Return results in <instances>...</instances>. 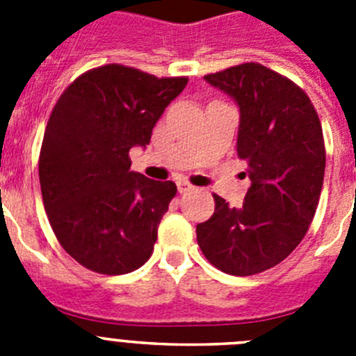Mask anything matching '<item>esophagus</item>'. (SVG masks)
Here are the masks:
<instances>
[{"instance_id":"obj_1","label":"esophagus","mask_w":356,"mask_h":356,"mask_svg":"<svg viewBox=\"0 0 356 356\" xmlns=\"http://www.w3.org/2000/svg\"><path fill=\"white\" fill-rule=\"evenodd\" d=\"M176 185H178V193H180V194H185V193H188V191H193V188H194L193 185L188 184V181H185V180H180Z\"/></svg>"}]
</instances>
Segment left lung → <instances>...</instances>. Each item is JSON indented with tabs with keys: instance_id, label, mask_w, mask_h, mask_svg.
I'll return each instance as SVG.
<instances>
[{
	"instance_id": "8db88e82",
	"label": "left lung",
	"mask_w": 356,
	"mask_h": 356,
	"mask_svg": "<svg viewBox=\"0 0 356 356\" xmlns=\"http://www.w3.org/2000/svg\"><path fill=\"white\" fill-rule=\"evenodd\" d=\"M205 80L237 102V155L251 187L241 209L213 194L197 244L219 271L257 275L287 259L312 222L326 165L323 128L307 92L266 65L248 62Z\"/></svg>"
}]
</instances>
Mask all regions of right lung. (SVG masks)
<instances>
[{"mask_svg":"<svg viewBox=\"0 0 356 356\" xmlns=\"http://www.w3.org/2000/svg\"><path fill=\"white\" fill-rule=\"evenodd\" d=\"M187 81L108 64L78 76L53 106L39 156L44 209L62 248L90 271L127 275L153 253L176 185L130 171L128 153L149 144Z\"/></svg>","mask_w":356,"mask_h":356,"instance_id":"obj_1","label":"right lung"}]
</instances>
